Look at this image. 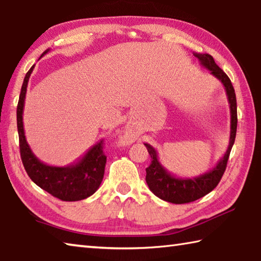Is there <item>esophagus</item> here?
Segmentation results:
<instances>
[{
	"label": "esophagus",
	"instance_id": "1",
	"mask_svg": "<svg viewBox=\"0 0 261 261\" xmlns=\"http://www.w3.org/2000/svg\"><path fill=\"white\" fill-rule=\"evenodd\" d=\"M121 141H122V142H126V143L132 142V141H133V136L128 133V132H126V133L123 134V136L121 138Z\"/></svg>",
	"mask_w": 261,
	"mask_h": 261
}]
</instances>
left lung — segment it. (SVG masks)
Segmentation results:
<instances>
[{
    "instance_id": "obj_1",
    "label": "left lung",
    "mask_w": 261,
    "mask_h": 261,
    "mask_svg": "<svg viewBox=\"0 0 261 261\" xmlns=\"http://www.w3.org/2000/svg\"><path fill=\"white\" fill-rule=\"evenodd\" d=\"M194 55L195 57L198 58L200 65L211 72V74L216 76L223 85V87H225L230 109V138L226 152L220 161L217 163V165L211 171L195 177H179L171 174L162 165L161 162H159L156 149L152 145L144 143V145L148 149L150 157H151V164H150L149 167L145 168V171H147L145 181H147L149 189L157 197L173 204H185L194 202V200H197L202 198L203 196L211 193L216 188L219 182H220L223 173L226 171L227 162L228 158H229L232 145H234L235 142L237 129L236 95L230 79L217 65L211 55L197 53H195Z\"/></svg>"
}]
</instances>
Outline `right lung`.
Here are the masks:
<instances>
[{
  "label": "right lung",
  "mask_w": 261,
  "mask_h": 261,
  "mask_svg": "<svg viewBox=\"0 0 261 261\" xmlns=\"http://www.w3.org/2000/svg\"><path fill=\"white\" fill-rule=\"evenodd\" d=\"M49 50H45L41 57ZM34 66L30 68L24 77L17 107V128L22 165L31 180L54 197L65 202L85 199L93 195L102 184L107 164V156L103 153V141L94 144L81 158L66 166H50L35 156L26 141L22 123L27 85Z\"/></svg>",
  "instance_id": "1"
}]
</instances>
